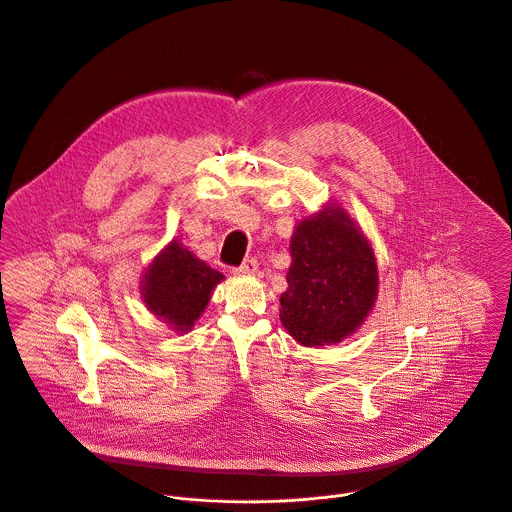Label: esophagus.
I'll use <instances>...</instances> for the list:
<instances>
[{
  "label": "esophagus",
  "instance_id": "esophagus-1",
  "mask_svg": "<svg viewBox=\"0 0 512 512\" xmlns=\"http://www.w3.org/2000/svg\"><path fill=\"white\" fill-rule=\"evenodd\" d=\"M256 272H258V260H256V258L244 260L242 266H238V268L234 270V274H238V276H252V274H256Z\"/></svg>",
  "mask_w": 512,
  "mask_h": 512
}]
</instances>
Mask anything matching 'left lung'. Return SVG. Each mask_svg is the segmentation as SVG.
<instances>
[{
  "label": "left lung",
  "mask_w": 512,
  "mask_h": 512,
  "mask_svg": "<svg viewBox=\"0 0 512 512\" xmlns=\"http://www.w3.org/2000/svg\"><path fill=\"white\" fill-rule=\"evenodd\" d=\"M290 252L282 325L305 347L341 343L363 325L378 295L372 246L345 209L329 203L295 226Z\"/></svg>",
  "instance_id": "1"
}]
</instances>
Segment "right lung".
I'll use <instances>...</instances> for the list:
<instances>
[{"label": "right lung", "mask_w": 512, "mask_h": 512, "mask_svg": "<svg viewBox=\"0 0 512 512\" xmlns=\"http://www.w3.org/2000/svg\"><path fill=\"white\" fill-rule=\"evenodd\" d=\"M224 276L171 240L147 266L142 299L147 309L171 329L187 333L205 311Z\"/></svg>", "instance_id": "1"}]
</instances>
